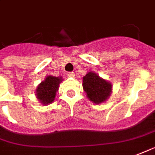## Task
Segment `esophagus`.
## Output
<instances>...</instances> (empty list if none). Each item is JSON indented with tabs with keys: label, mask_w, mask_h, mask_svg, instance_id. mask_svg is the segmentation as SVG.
<instances>
[{
	"label": "esophagus",
	"mask_w": 155,
	"mask_h": 155,
	"mask_svg": "<svg viewBox=\"0 0 155 155\" xmlns=\"http://www.w3.org/2000/svg\"><path fill=\"white\" fill-rule=\"evenodd\" d=\"M68 76L71 77V78H74L75 77V73H73V72H69V73H68Z\"/></svg>",
	"instance_id": "34e87169"
}]
</instances>
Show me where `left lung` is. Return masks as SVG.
Returning <instances> with one entry per match:
<instances>
[{
    "instance_id": "1",
    "label": "left lung",
    "mask_w": 155,
    "mask_h": 155,
    "mask_svg": "<svg viewBox=\"0 0 155 155\" xmlns=\"http://www.w3.org/2000/svg\"><path fill=\"white\" fill-rule=\"evenodd\" d=\"M82 87L89 100L97 104L103 102L110 97L112 87L110 83L93 72H90L83 78Z\"/></svg>"
}]
</instances>
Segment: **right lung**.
<instances>
[{"mask_svg": "<svg viewBox=\"0 0 155 155\" xmlns=\"http://www.w3.org/2000/svg\"><path fill=\"white\" fill-rule=\"evenodd\" d=\"M62 78L48 76L44 82H42L36 89V96L42 104L48 105L53 102L55 98L59 83Z\"/></svg>", "mask_w": 155, "mask_h": 155, "instance_id": "right-lung-1", "label": "right lung"}]
</instances>
